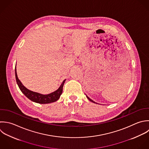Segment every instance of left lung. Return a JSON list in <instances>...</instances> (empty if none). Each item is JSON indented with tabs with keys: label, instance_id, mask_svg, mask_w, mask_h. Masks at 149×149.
I'll list each match as a JSON object with an SVG mask.
<instances>
[{
	"label": "left lung",
	"instance_id": "8db88e82",
	"mask_svg": "<svg viewBox=\"0 0 149 149\" xmlns=\"http://www.w3.org/2000/svg\"><path fill=\"white\" fill-rule=\"evenodd\" d=\"M86 97H87V98H88V99H89V100H90V101H91V102H93V103H95V102H93V100H91V99H90V98H89V97H88V96H86Z\"/></svg>",
	"mask_w": 149,
	"mask_h": 149
}]
</instances>
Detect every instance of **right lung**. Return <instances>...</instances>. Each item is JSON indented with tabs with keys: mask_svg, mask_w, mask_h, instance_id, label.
I'll return each instance as SVG.
<instances>
[{
	"mask_svg": "<svg viewBox=\"0 0 149 149\" xmlns=\"http://www.w3.org/2000/svg\"><path fill=\"white\" fill-rule=\"evenodd\" d=\"M15 79L17 84L21 90V91L24 93V95L28 97L29 100H31L32 102L40 103V104H47V103H50L52 102H54L57 101L60 97V95L63 92V88L64 84V82L65 81V79L63 81V83L61 84V86L59 87V88L54 91L53 93H51L48 95H42L36 92H32L31 91L28 90L26 89L21 82V81L18 79L16 72V68L15 67Z\"/></svg>",
	"mask_w": 149,
	"mask_h": 149,
	"instance_id": "obj_1",
	"label": "right lung"
}]
</instances>
